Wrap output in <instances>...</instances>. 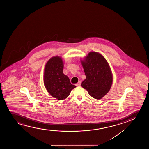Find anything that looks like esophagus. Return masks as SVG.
<instances>
[{
    "label": "esophagus",
    "mask_w": 149,
    "mask_h": 149,
    "mask_svg": "<svg viewBox=\"0 0 149 149\" xmlns=\"http://www.w3.org/2000/svg\"><path fill=\"white\" fill-rule=\"evenodd\" d=\"M81 85V82L80 81H78V82L77 84H76V86H80Z\"/></svg>",
    "instance_id": "obj_1"
}]
</instances>
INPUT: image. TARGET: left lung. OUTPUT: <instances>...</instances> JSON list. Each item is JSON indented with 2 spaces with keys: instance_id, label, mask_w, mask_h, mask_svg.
<instances>
[{
  "instance_id": "1",
  "label": "left lung",
  "mask_w": 149,
  "mask_h": 149,
  "mask_svg": "<svg viewBox=\"0 0 149 149\" xmlns=\"http://www.w3.org/2000/svg\"><path fill=\"white\" fill-rule=\"evenodd\" d=\"M86 78L81 86L93 98L101 99L108 93L113 82V76L108 62L97 52H90L81 59Z\"/></svg>"
}]
</instances>
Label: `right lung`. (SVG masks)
Masks as SVG:
<instances>
[{
    "mask_svg": "<svg viewBox=\"0 0 149 149\" xmlns=\"http://www.w3.org/2000/svg\"><path fill=\"white\" fill-rule=\"evenodd\" d=\"M63 64L61 56H53L46 63L44 73L46 89L51 96L58 100L66 99L72 90L76 87L71 84L69 77L63 73Z\"/></svg>",
    "mask_w": 149,
    "mask_h": 149,
    "instance_id": "right-lung-1",
    "label": "right lung"
}]
</instances>
